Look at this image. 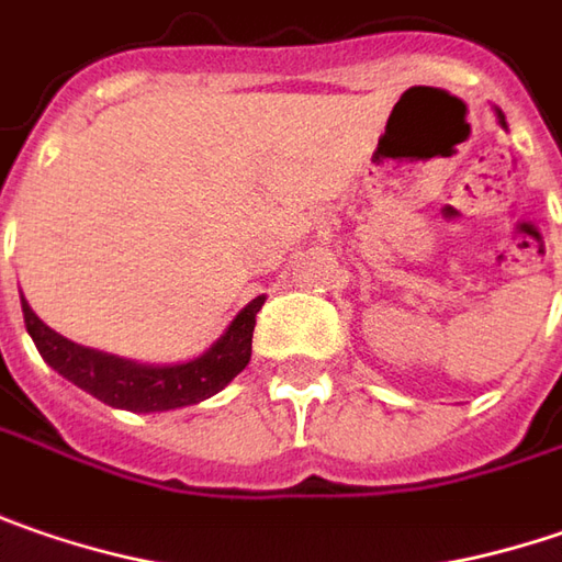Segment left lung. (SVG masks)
<instances>
[{
  "label": "left lung",
  "mask_w": 562,
  "mask_h": 562,
  "mask_svg": "<svg viewBox=\"0 0 562 562\" xmlns=\"http://www.w3.org/2000/svg\"><path fill=\"white\" fill-rule=\"evenodd\" d=\"M497 115H501V112H497ZM501 125H503V128H506V122H503V115H501Z\"/></svg>",
  "instance_id": "8db88e82"
}]
</instances>
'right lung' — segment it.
<instances>
[{
    "label": "right lung",
    "mask_w": 562,
    "mask_h": 562,
    "mask_svg": "<svg viewBox=\"0 0 562 562\" xmlns=\"http://www.w3.org/2000/svg\"><path fill=\"white\" fill-rule=\"evenodd\" d=\"M260 305L263 295H257L255 302L241 307L229 329L194 361L137 364L128 358L97 352L65 339L56 329L46 327L21 295L24 324L43 361L75 386H81L85 393L97 396L100 403L128 412H169V408L204 403L213 393H220L251 361V336H255V317Z\"/></svg>",
    "instance_id": "add662e5"
}]
</instances>
